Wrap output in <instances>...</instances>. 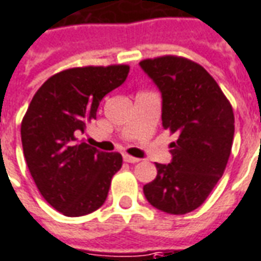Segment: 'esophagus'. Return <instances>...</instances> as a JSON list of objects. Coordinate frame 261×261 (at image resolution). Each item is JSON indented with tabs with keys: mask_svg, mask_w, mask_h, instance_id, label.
I'll use <instances>...</instances> for the list:
<instances>
[{
	"mask_svg": "<svg viewBox=\"0 0 261 261\" xmlns=\"http://www.w3.org/2000/svg\"><path fill=\"white\" fill-rule=\"evenodd\" d=\"M123 160H124L125 162H128V164H136V162L140 161L138 158H134V156L131 155H123Z\"/></svg>",
	"mask_w": 261,
	"mask_h": 261,
	"instance_id": "esophagus-1",
	"label": "esophagus"
}]
</instances>
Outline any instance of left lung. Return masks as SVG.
<instances>
[{
	"label": "left lung",
	"instance_id": "1",
	"mask_svg": "<svg viewBox=\"0 0 261 261\" xmlns=\"http://www.w3.org/2000/svg\"><path fill=\"white\" fill-rule=\"evenodd\" d=\"M140 66L161 93L162 127L176 136L172 160L155 162V179L144 185V195L162 212L185 215L205 202L223 175L234 136L232 106L212 76L189 59L162 56Z\"/></svg>",
	"mask_w": 261,
	"mask_h": 261
}]
</instances>
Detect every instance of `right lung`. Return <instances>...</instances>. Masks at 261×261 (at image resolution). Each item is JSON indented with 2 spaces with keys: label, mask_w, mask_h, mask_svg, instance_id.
Instances as JSON below:
<instances>
[{
  "label": "right lung",
  "mask_w": 261,
  "mask_h": 261,
  "mask_svg": "<svg viewBox=\"0 0 261 261\" xmlns=\"http://www.w3.org/2000/svg\"><path fill=\"white\" fill-rule=\"evenodd\" d=\"M130 67L87 66L49 77L29 103L21 124L23 155L41 195L65 216L94 212L105 203L118 152L76 144V134L96 118L101 99L127 79Z\"/></svg>",
  "instance_id": "1"
}]
</instances>
